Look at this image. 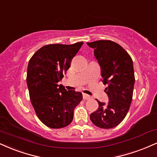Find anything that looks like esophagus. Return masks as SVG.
<instances>
[{
	"mask_svg": "<svg viewBox=\"0 0 157 157\" xmlns=\"http://www.w3.org/2000/svg\"><path fill=\"white\" fill-rule=\"evenodd\" d=\"M82 97H83V99L84 100H87V99H90V96L88 95V94H82Z\"/></svg>",
	"mask_w": 157,
	"mask_h": 157,
	"instance_id": "obj_1",
	"label": "esophagus"
}]
</instances>
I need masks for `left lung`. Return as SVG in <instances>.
I'll return each mask as SVG.
<instances>
[{"label": "left lung", "instance_id": "8db88e82", "mask_svg": "<svg viewBox=\"0 0 157 157\" xmlns=\"http://www.w3.org/2000/svg\"><path fill=\"white\" fill-rule=\"evenodd\" d=\"M94 49V56L101 67V77L109 98L107 104L100 102L95 112L90 115V119L97 127L112 129L124 119L133 96L135 72L133 62L126 51L114 41L99 40L88 42Z\"/></svg>", "mask_w": 157, "mask_h": 157}]
</instances>
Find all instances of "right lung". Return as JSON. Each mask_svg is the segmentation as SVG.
Here are the masks:
<instances>
[{
    "label": "right lung",
    "instance_id": "obj_1",
    "mask_svg": "<svg viewBox=\"0 0 157 157\" xmlns=\"http://www.w3.org/2000/svg\"><path fill=\"white\" fill-rule=\"evenodd\" d=\"M82 44L45 45L28 62L26 81L31 102L39 119L48 127L60 129L69 125L74 109L82 101L80 92L67 90L58 82Z\"/></svg>",
    "mask_w": 157,
    "mask_h": 157
}]
</instances>
